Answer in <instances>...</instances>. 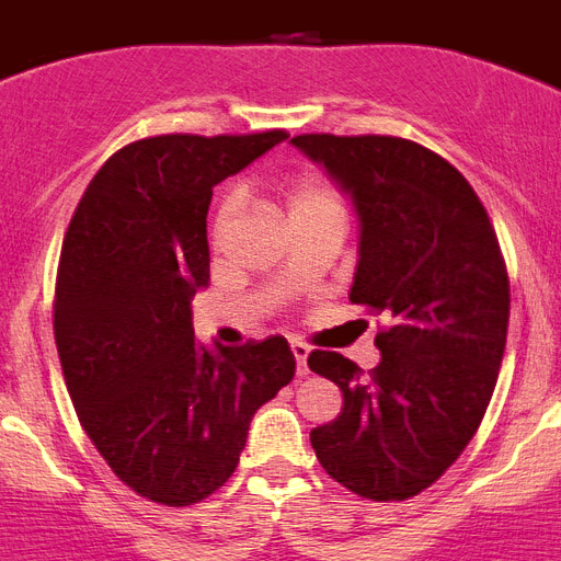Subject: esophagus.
<instances>
[{"label":"esophagus","mask_w":561,"mask_h":561,"mask_svg":"<svg viewBox=\"0 0 561 561\" xmlns=\"http://www.w3.org/2000/svg\"><path fill=\"white\" fill-rule=\"evenodd\" d=\"M291 356H295V362H297V376L309 374V368H306V359H309V345H304V342H291Z\"/></svg>","instance_id":"obj_1"}]
</instances>
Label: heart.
<instances>
[{"label":"heart","instance_id":"heart-1","mask_svg":"<svg viewBox=\"0 0 561 561\" xmlns=\"http://www.w3.org/2000/svg\"><path fill=\"white\" fill-rule=\"evenodd\" d=\"M286 207L289 219H309V216H342V205L334 193L317 180H300L286 191ZM236 213V196H225L219 213H216V230L227 225Z\"/></svg>","mask_w":561,"mask_h":561}]
</instances>
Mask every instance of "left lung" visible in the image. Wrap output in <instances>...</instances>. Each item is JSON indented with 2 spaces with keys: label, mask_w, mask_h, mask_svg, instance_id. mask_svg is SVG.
<instances>
[{
  "label": "left lung",
  "mask_w": 561,
  "mask_h": 561,
  "mask_svg": "<svg viewBox=\"0 0 561 561\" xmlns=\"http://www.w3.org/2000/svg\"><path fill=\"white\" fill-rule=\"evenodd\" d=\"M291 146L356 213L348 300L390 320L370 376L334 351L309 356L342 390L311 447L359 497H415L458 460L497 385L512 304L497 236L472 185L419 142L300 134Z\"/></svg>",
  "instance_id": "1"
}]
</instances>
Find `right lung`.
I'll return each instance as SVG.
<instances>
[{
	"mask_svg": "<svg viewBox=\"0 0 561 561\" xmlns=\"http://www.w3.org/2000/svg\"><path fill=\"white\" fill-rule=\"evenodd\" d=\"M286 140L162 134L108 157L64 238L56 342L83 430L117 478L162 505L236 472L250 421L295 376L284 336L225 348L193 331L210 277L213 187Z\"/></svg>",
	"mask_w": 561,
	"mask_h": 561,
	"instance_id": "1",
	"label": "right lung"
}]
</instances>
